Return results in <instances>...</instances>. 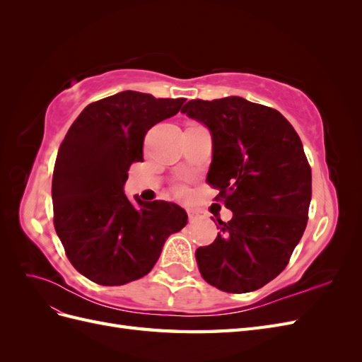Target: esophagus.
Listing matches in <instances>:
<instances>
[{
  "label": "esophagus",
  "instance_id": "esophagus-1",
  "mask_svg": "<svg viewBox=\"0 0 362 362\" xmlns=\"http://www.w3.org/2000/svg\"><path fill=\"white\" fill-rule=\"evenodd\" d=\"M199 218V211H194V210H189V221L194 222Z\"/></svg>",
  "mask_w": 362,
  "mask_h": 362
}]
</instances>
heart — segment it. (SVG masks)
<instances>
[{"label": "heart", "instance_id": "b5f03b06", "mask_svg": "<svg viewBox=\"0 0 362 362\" xmlns=\"http://www.w3.org/2000/svg\"><path fill=\"white\" fill-rule=\"evenodd\" d=\"M175 190H177V193H178V194H184V193H185V189L182 187V185H178V187L175 189Z\"/></svg>", "mask_w": 362, "mask_h": 362}]
</instances>
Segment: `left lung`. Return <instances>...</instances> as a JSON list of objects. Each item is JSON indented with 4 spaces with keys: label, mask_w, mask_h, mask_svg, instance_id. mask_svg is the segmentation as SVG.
Listing matches in <instances>:
<instances>
[{
    "label": "left lung",
    "mask_w": 362,
    "mask_h": 362,
    "mask_svg": "<svg viewBox=\"0 0 362 362\" xmlns=\"http://www.w3.org/2000/svg\"><path fill=\"white\" fill-rule=\"evenodd\" d=\"M181 113L210 131L206 181L233 211L196 250L201 275L226 293L255 291L286 269L306 228L311 168L302 141L278 110L240 96L192 100Z\"/></svg>",
    "instance_id": "left-lung-1"
}]
</instances>
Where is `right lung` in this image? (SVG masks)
Instances as JSON below:
<instances>
[{
	"mask_svg": "<svg viewBox=\"0 0 362 362\" xmlns=\"http://www.w3.org/2000/svg\"><path fill=\"white\" fill-rule=\"evenodd\" d=\"M134 90L87 105L57 152L52 175L54 226L71 264L100 286H124L148 275L166 238L187 225L173 202L129 201L131 163L144 161L148 129L181 110Z\"/></svg>",
	"mask_w": 362,
	"mask_h": 362,
	"instance_id": "obj_1",
	"label": "right lung"
}]
</instances>
